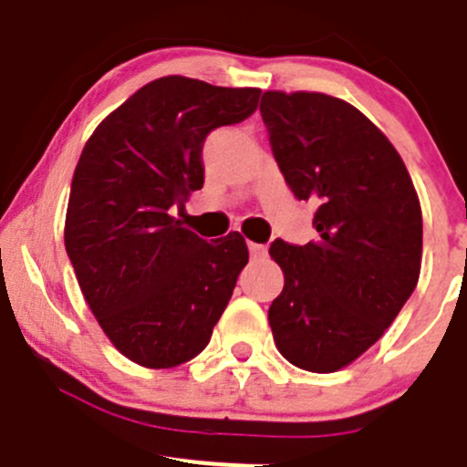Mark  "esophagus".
<instances>
[{
	"label": "esophagus",
	"mask_w": 467,
	"mask_h": 467,
	"mask_svg": "<svg viewBox=\"0 0 467 467\" xmlns=\"http://www.w3.org/2000/svg\"><path fill=\"white\" fill-rule=\"evenodd\" d=\"M248 251H251L253 260H262V257H266V246H262V244L248 242Z\"/></svg>",
	"instance_id": "1"
}]
</instances>
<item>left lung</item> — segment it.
Listing matches in <instances>:
<instances>
[{
  "instance_id": "left-lung-1",
  "label": "left lung",
  "mask_w": 467,
  "mask_h": 467,
  "mask_svg": "<svg viewBox=\"0 0 467 467\" xmlns=\"http://www.w3.org/2000/svg\"><path fill=\"white\" fill-rule=\"evenodd\" d=\"M262 119L286 185L317 205L318 239L268 248L285 273L268 307L277 350L309 373H337L386 332L422 264V210L402 158L348 101L262 94Z\"/></svg>"
}]
</instances>
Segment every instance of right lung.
Masks as SVG:
<instances>
[{
    "mask_svg": "<svg viewBox=\"0 0 467 467\" xmlns=\"http://www.w3.org/2000/svg\"><path fill=\"white\" fill-rule=\"evenodd\" d=\"M257 99V88L155 78L83 146L65 248L97 323L144 368H173L203 350L248 264L242 234L207 244L171 210L203 187L207 133L251 117Z\"/></svg>",
    "mask_w": 467,
    "mask_h": 467,
    "instance_id": "1",
    "label": "right lung"
}]
</instances>
